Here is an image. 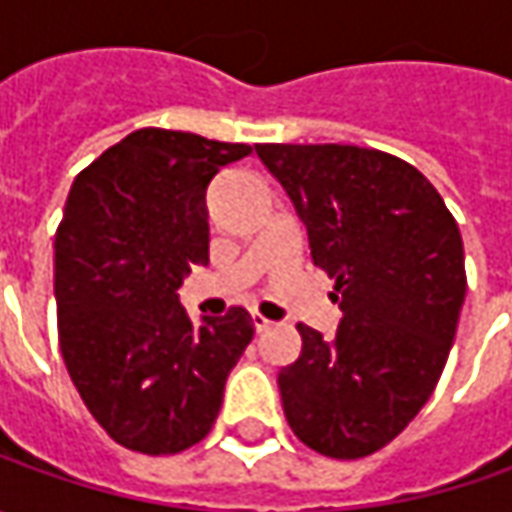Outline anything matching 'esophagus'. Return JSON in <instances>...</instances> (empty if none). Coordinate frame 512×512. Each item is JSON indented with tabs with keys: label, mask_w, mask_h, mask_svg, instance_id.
<instances>
[{
	"label": "esophagus",
	"mask_w": 512,
	"mask_h": 512,
	"mask_svg": "<svg viewBox=\"0 0 512 512\" xmlns=\"http://www.w3.org/2000/svg\"><path fill=\"white\" fill-rule=\"evenodd\" d=\"M250 319H253V327H256V333H265V330H270V325H273L270 319H265V316H262V313H256V310L250 313Z\"/></svg>",
	"instance_id": "34e87169"
}]
</instances>
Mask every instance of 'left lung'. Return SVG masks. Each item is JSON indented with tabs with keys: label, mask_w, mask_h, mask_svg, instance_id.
Returning <instances> with one entry per match:
<instances>
[{
	"label": "left lung",
	"mask_w": 512,
	"mask_h": 512,
	"mask_svg": "<svg viewBox=\"0 0 512 512\" xmlns=\"http://www.w3.org/2000/svg\"><path fill=\"white\" fill-rule=\"evenodd\" d=\"M296 207L313 265L336 279L333 339L296 325L279 370L290 430L330 459L393 442L430 399L467 293L464 245L439 190L413 165L356 145H256Z\"/></svg>",
	"instance_id": "8db88e82"
}]
</instances>
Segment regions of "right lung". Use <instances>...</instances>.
I'll return each mask as SVG.
<instances>
[{
	"mask_svg": "<svg viewBox=\"0 0 512 512\" xmlns=\"http://www.w3.org/2000/svg\"><path fill=\"white\" fill-rule=\"evenodd\" d=\"M250 145L133 130L70 187L53 242L59 347L113 442L148 456L202 442L253 339L245 307L190 322L179 287L207 265V185Z\"/></svg>",
	"mask_w": 512,
	"mask_h": 512,
	"instance_id": "obj_1",
	"label": "right lung"
}]
</instances>
